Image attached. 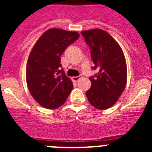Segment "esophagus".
Instances as JSON below:
<instances>
[{
  "mask_svg": "<svg viewBox=\"0 0 152 152\" xmlns=\"http://www.w3.org/2000/svg\"><path fill=\"white\" fill-rule=\"evenodd\" d=\"M82 77V76L81 75H79V76H76V77H72V80L73 81H75V82H77V81H78L79 79H80Z\"/></svg>",
  "mask_w": 152,
  "mask_h": 152,
  "instance_id": "34e87169",
  "label": "esophagus"
}]
</instances>
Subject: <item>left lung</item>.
Wrapping results in <instances>:
<instances>
[{
	"instance_id": "left-lung-1",
	"label": "left lung",
	"mask_w": 152,
	"mask_h": 152,
	"mask_svg": "<svg viewBox=\"0 0 152 152\" xmlns=\"http://www.w3.org/2000/svg\"><path fill=\"white\" fill-rule=\"evenodd\" d=\"M81 34L91 48L93 68L99 71L96 77L89 78L91 87L86 91V96L93 107L107 110L117 102L126 86L124 53L117 42L103 29L82 31Z\"/></svg>"
}]
</instances>
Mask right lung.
Returning <instances> with one entry per match:
<instances>
[{"label":"right lung","mask_w":152,"mask_h":152,"mask_svg":"<svg viewBox=\"0 0 152 152\" xmlns=\"http://www.w3.org/2000/svg\"><path fill=\"white\" fill-rule=\"evenodd\" d=\"M75 31L52 28L39 37L27 60L26 78L34 100L46 109L63 105L73 88L71 79L61 70L60 56L79 38Z\"/></svg>","instance_id":"right-lung-1"}]
</instances>
